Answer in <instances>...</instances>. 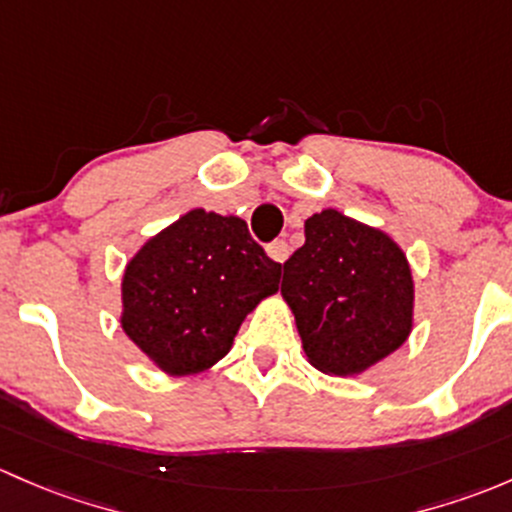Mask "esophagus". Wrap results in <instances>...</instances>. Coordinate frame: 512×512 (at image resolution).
I'll list each match as a JSON object with an SVG mask.
<instances>
[{
  "label": "esophagus",
  "mask_w": 512,
  "mask_h": 512,
  "mask_svg": "<svg viewBox=\"0 0 512 512\" xmlns=\"http://www.w3.org/2000/svg\"><path fill=\"white\" fill-rule=\"evenodd\" d=\"M266 254L273 258L276 263H286V258L291 256V249H288V244L283 239H276L273 244L266 246Z\"/></svg>",
  "instance_id": "1"
}]
</instances>
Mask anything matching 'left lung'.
Here are the masks:
<instances>
[{
    "label": "left lung",
    "instance_id": "8db88e82",
    "mask_svg": "<svg viewBox=\"0 0 512 512\" xmlns=\"http://www.w3.org/2000/svg\"><path fill=\"white\" fill-rule=\"evenodd\" d=\"M283 300L315 370L355 377L407 342L414 276L402 246L328 207L305 219V244L283 263Z\"/></svg>",
    "mask_w": 512,
    "mask_h": 512
}]
</instances>
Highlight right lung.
I'll return each mask as SVG.
<instances>
[{
    "instance_id": "1",
    "label": "right lung",
    "mask_w": 512,
    "mask_h": 512,
    "mask_svg": "<svg viewBox=\"0 0 512 512\" xmlns=\"http://www.w3.org/2000/svg\"><path fill=\"white\" fill-rule=\"evenodd\" d=\"M278 281L281 263L251 239L244 219L189 209L125 263L120 328L160 372H204L226 357Z\"/></svg>"
}]
</instances>
